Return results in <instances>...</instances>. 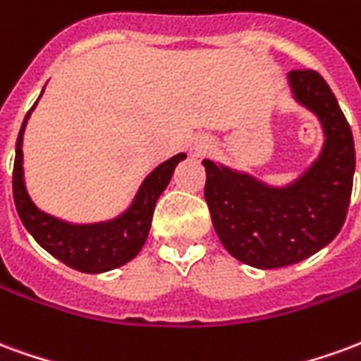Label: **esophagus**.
Here are the masks:
<instances>
[{
  "label": "esophagus",
  "mask_w": 361,
  "mask_h": 361,
  "mask_svg": "<svg viewBox=\"0 0 361 361\" xmlns=\"http://www.w3.org/2000/svg\"><path fill=\"white\" fill-rule=\"evenodd\" d=\"M195 150H197V152H199V154H204L207 150H211V142H209V141L199 142V145H197V147H195Z\"/></svg>",
  "instance_id": "obj_1"
}]
</instances>
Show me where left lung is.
Masks as SVG:
<instances>
[{
  "label": "left lung",
  "mask_w": 361,
  "mask_h": 361,
  "mask_svg": "<svg viewBox=\"0 0 361 361\" xmlns=\"http://www.w3.org/2000/svg\"><path fill=\"white\" fill-rule=\"evenodd\" d=\"M295 100L325 131L317 162L282 189L203 160L204 201L226 251L245 265L279 269L307 259L341 232L356 168L354 137L326 81L313 69L288 73Z\"/></svg>",
  "instance_id": "1"
}]
</instances>
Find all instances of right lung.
<instances>
[{
  "mask_svg": "<svg viewBox=\"0 0 361 361\" xmlns=\"http://www.w3.org/2000/svg\"><path fill=\"white\" fill-rule=\"evenodd\" d=\"M35 106L27 111L25 121L20 126L17 149H15V164H13V199H15L20 222L44 250L75 271L96 274V272H106L126 265L141 251L147 242L152 214H154V204L172 180L176 166L185 158V154L180 152L170 160H166L164 164L158 166L154 172H150L149 178L142 181L133 204L119 219L102 222V224H87V226L67 224L46 212L38 211L25 188L23 133H25L27 119L30 111L35 110Z\"/></svg>",
  "mask_w": 361,
  "mask_h": 361,
  "instance_id": "right-lung-1",
  "label": "right lung"
}]
</instances>
